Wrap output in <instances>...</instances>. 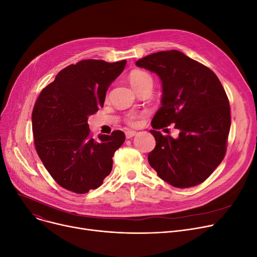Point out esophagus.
<instances>
[{
  "instance_id": "esophagus-1",
  "label": "esophagus",
  "mask_w": 257,
  "mask_h": 257,
  "mask_svg": "<svg viewBox=\"0 0 257 257\" xmlns=\"http://www.w3.org/2000/svg\"><path fill=\"white\" fill-rule=\"evenodd\" d=\"M136 132L135 131H127V132H125V137L127 138V139H131V138H133L134 136H136Z\"/></svg>"
}]
</instances>
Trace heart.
I'll return each instance as SVG.
<instances>
[{
  "instance_id": "1",
  "label": "heart",
  "mask_w": 257,
  "mask_h": 257,
  "mask_svg": "<svg viewBox=\"0 0 257 257\" xmlns=\"http://www.w3.org/2000/svg\"><path fill=\"white\" fill-rule=\"evenodd\" d=\"M130 82L132 84V87L137 90L142 85H144L145 83H149L152 82L153 83V78L152 76L149 74V73H146L142 70H134L131 72V74L128 76ZM131 123L134 124L135 123V117H132L131 118Z\"/></svg>"
}]
</instances>
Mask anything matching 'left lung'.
I'll use <instances>...</instances> for the list:
<instances>
[{
    "label": "left lung",
    "mask_w": 257,
    "mask_h": 257,
    "mask_svg": "<svg viewBox=\"0 0 257 257\" xmlns=\"http://www.w3.org/2000/svg\"><path fill=\"white\" fill-rule=\"evenodd\" d=\"M162 82L161 107L153 118L156 148L149 162L170 185L200 184L221 164L231 125L230 105L217 76L204 65L177 50L160 51L136 62ZM174 123L179 137L155 130Z\"/></svg>",
    "instance_id": "8db88e82"
}]
</instances>
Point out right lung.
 <instances>
[{"instance_id": "add662e5", "label": "right lung", "mask_w": 257, "mask_h": 257, "mask_svg": "<svg viewBox=\"0 0 257 257\" xmlns=\"http://www.w3.org/2000/svg\"><path fill=\"white\" fill-rule=\"evenodd\" d=\"M126 60H80L56 75L41 92L32 112V131L39 157L58 185L75 193L98 188L112 172L113 156L124 133L90 136L89 116L103 106L111 83Z\"/></svg>"}]
</instances>
